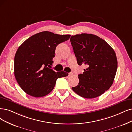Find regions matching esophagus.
Here are the masks:
<instances>
[{"mask_svg": "<svg viewBox=\"0 0 132 132\" xmlns=\"http://www.w3.org/2000/svg\"><path fill=\"white\" fill-rule=\"evenodd\" d=\"M73 75V74L72 72H70V73H69V76H72Z\"/></svg>", "mask_w": 132, "mask_h": 132, "instance_id": "obj_1", "label": "esophagus"}]
</instances>
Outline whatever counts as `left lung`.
<instances>
[{"label":"left lung","instance_id":"1","mask_svg":"<svg viewBox=\"0 0 132 132\" xmlns=\"http://www.w3.org/2000/svg\"><path fill=\"white\" fill-rule=\"evenodd\" d=\"M70 41L78 64L87 65L78 75V85L72 89L85 98H94L108 90L113 83L118 68L115 51L105 41L93 34L72 36Z\"/></svg>","mask_w":132,"mask_h":132}]
</instances>
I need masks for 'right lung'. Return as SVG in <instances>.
I'll return each mask as SVG.
<instances>
[{"label":"right lung","mask_w":132,"mask_h":132,"mask_svg":"<svg viewBox=\"0 0 132 132\" xmlns=\"http://www.w3.org/2000/svg\"><path fill=\"white\" fill-rule=\"evenodd\" d=\"M70 35L42 31L32 35L19 47L14 60V74L22 89L31 96L41 97L53 90L65 72L50 69L56 46L69 40Z\"/></svg>","instance_id":"obj_1"}]
</instances>
